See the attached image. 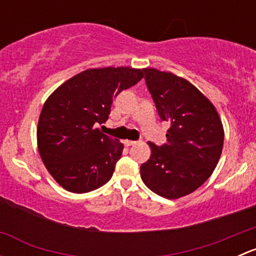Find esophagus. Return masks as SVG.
<instances>
[{
  "label": "esophagus",
  "instance_id": "34e87169",
  "mask_svg": "<svg viewBox=\"0 0 256 256\" xmlns=\"http://www.w3.org/2000/svg\"><path fill=\"white\" fill-rule=\"evenodd\" d=\"M136 141H131V140H125L124 141V144L125 146H132V144H135Z\"/></svg>",
  "mask_w": 256,
  "mask_h": 256
}]
</instances>
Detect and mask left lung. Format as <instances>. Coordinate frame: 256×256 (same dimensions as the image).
Masks as SVG:
<instances>
[{
	"label": "left lung",
	"instance_id": "obj_1",
	"mask_svg": "<svg viewBox=\"0 0 256 256\" xmlns=\"http://www.w3.org/2000/svg\"><path fill=\"white\" fill-rule=\"evenodd\" d=\"M142 70L160 118L171 128L162 146L148 142L151 156L141 164V178L156 194L177 200L213 174L223 150V124L216 106L192 82L171 72Z\"/></svg>",
	"mask_w": 256,
	"mask_h": 256
}]
</instances>
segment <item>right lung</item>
Masks as SVG:
<instances>
[{"mask_svg":"<svg viewBox=\"0 0 256 256\" xmlns=\"http://www.w3.org/2000/svg\"><path fill=\"white\" fill-rule=\"evenodd\" d=\"M142 78V69L128 66L86 69L49 95L38 120L37 144L60 187L86 193L112 177L124 144L98 126L109 118L114 98Z\"/></svg>","mask_w":256,"mask_h":256,"instance_id":"obj_1","label":"right lung"}]
</instances>
